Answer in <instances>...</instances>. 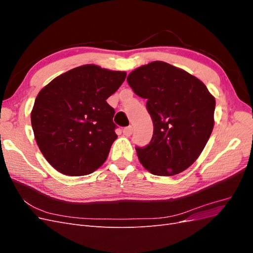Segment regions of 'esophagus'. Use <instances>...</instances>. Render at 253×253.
Returning a JSON list of instances; mask_svg holds the SVG:
<instances>
[{"label": "esophagus", "mask_w": 253, "mask_h": 253, "mask_svg": "<svg viewBox=\"0 0 253 253\" xmlns=\"http://www.w3.org/2000/svg\"><path fill=\"white\" fill-rule=\"evenodd\" d=\"M132 133H133V127L129 126H126V127H125L124 128V135H126V136H131L132 135Z\"/></svg>", "instance_id": "obj_1"}]
</instances>
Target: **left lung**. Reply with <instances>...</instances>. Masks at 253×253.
<instances>
[{
  "label": "left lung",
  "instance_id": "obj_1",
  "mask_svg": "<svg viewBox=\"0 0 253 253\" xmlns=\"http://www.w3.org/2000/svg\"><path fill=\"white\" fill-rule=\"evenodd\" d=\"M126 80L136 95L147 99L154 126L149 144L136 147L140 163L159 176L185 171L209 140L215 99L200 79L163 61L136 68Z\"/></svg>",
  "mask_w": 253,
  "mask_h": 253
}]
</instances>
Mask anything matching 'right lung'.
I'll list each match as a JSON object with an SVG mask.
<instances>
[{
  "instance_id": "1",
  "label": "right lung",
  "mask_w": 253,
  "mask_h": 253,
  "mask_svg": "<svg viewBox=\"0 0 253 253\" xmlns=\"http://www.w3.org/2000/svg\"><path fill=\"white\" fill-rule=\"evenodd\" d=\"M126 77V72L87 64L60 75L40 90L32 126L38 147L57 171L82 176L103 165L117 138L115 110L106 99Z\"/></svg>"
}]
</instances>
